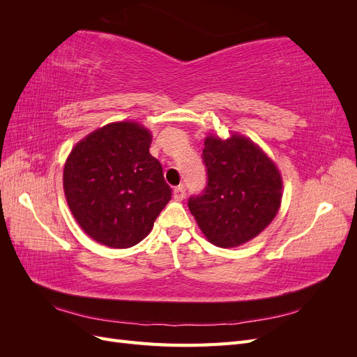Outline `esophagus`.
Masks as SVG:
<instances>
[{
	"mask_svg": "<svg viewBox=\"0 0 357 357\" xmlns=\"http://www.w3.org/2000/svg\"><path fill=\"white\" fill-rule=\"evenodd\" d=\"M185 197H186L185 185H178V186L174 189V198H176V199H183Z\"/></svg>",
	"mask_w": 357,
	"mask_h": 357,
	"instance_id": "1",
	"label": "esophagus"
}]
</instances>
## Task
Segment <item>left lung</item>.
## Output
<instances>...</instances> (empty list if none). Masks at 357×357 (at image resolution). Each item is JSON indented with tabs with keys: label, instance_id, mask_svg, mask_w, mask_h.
I'll return each mask as SVG.
<instances>
[{
	"label": "left lung",
	"instance_id": "8db88e82",
	"mask_svg": "<svg viewBox=\"0 0 357 357\" xmlns=\"http://www.w3.org/2000/svg\"><path fill=\"white\" fill-rule=\"evenodd\" d=\"M202 160L207 186L189 198V210L202 234L218 247H236L273 222L282 204V176L261 149L234 134L205 138Z\"/></svg>",
	"mask_w": 357,
	"mask_h": 357
}]
</instances>
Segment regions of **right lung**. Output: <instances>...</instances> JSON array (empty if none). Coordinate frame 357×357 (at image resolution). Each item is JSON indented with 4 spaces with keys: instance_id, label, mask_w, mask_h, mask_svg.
<instances>
[{
    "instance_id": "obj_1",
    "label": "right lung",
    "mask_w": 357,
    "mask_h": 357,
    "mask_svg": "<svg viewBox=\"0 0 357 357\" xmlns=\"http://www.w3.org/2000/svg\"><path fill=\"white\" fill-rule=\"evenodd\" d=\"M152 134L135 122L96 129L74 146L63 167L68 207L91 238L113 248L138 244L171 199Z\"/></svg>"
}]
</instances>
